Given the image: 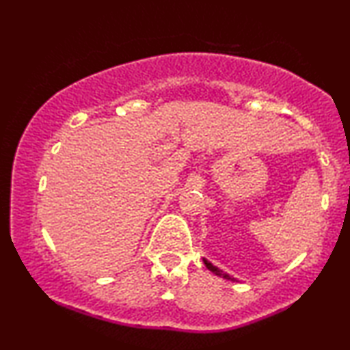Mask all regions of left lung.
Wrapping results in <instances>:
<instances>
[{
  "mask_svg": "<svg viewBox=\"0 0 350 350\" xmlns=\"http://www.w3.org/2000/svg\"><path fill=\"white\" fill-rule=\"evenodd\" d=\"M204 262H205V266H207V267H208V269L213 272V274H217V275H221V277H224V279H228V280H234V279H232V277H229V275L226 274V272L219 271V269H218V267H215V266H213V265H212V262H210V261H207V260H204Z\"/></svg>",
  "mask_w": 350,
  "mask_h": 350,
  "instance_id": "obj_1",
  "label": "left lung"
}]
</instances>
